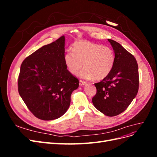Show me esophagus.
Masks as SVG:
<instances>
[{"mask_svg": "<svg viewBox=\"0 0 157 157\" xmlns=\"http://www.w3.org/2000/svg\"><path fill=\"white\" fill-rule=\"evenodd\" d=\"M86 84V82L85 81H83V80H80V81H79L80 86H84V85H85Z\"/></svg>", "mask_w": 157, "mask_h": 157, "instance_id": "esophagus-1", "label": "esophagus"}]
</instances>
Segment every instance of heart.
I'll return each mask as SVG.
<instances>
[{"instance_id": "heart-1", "label": "heart", "mask_w": 157, "mask_h": 157, "mask_svg": "<svg viewBox=\"0 0 157 157\" xmlns=\"http://www.w3.org/2000/svg\"><path fill=\"white\" fill-rule=\"evenodd\" d=\"M73 52L64 56V63L71 73L76 75L83 66L79 75L83 78L99 80L110 74L115 63V54L110 47L87 40L75 42Z\"/></svg>"}]
</instances>
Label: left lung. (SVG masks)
Instances as JSON below:
<instances>
[{
  "instance_id": "8db88e82",
  "label": "left lung",
  "mask_w": 157,
  "mask_h": 157,
  "mask_svg": "<svg viewBox=\"0 0 157 157\" xmlns=\"http://www.w3.org/2000/svg\"><path fill=\"white\" fill-rule=\"evenodd\" d=\"M115 53L111 72L101 82L95 83L96 94L92 98L94 107L108 117L124 111L138 92V65L134 56L117 42L108 39Z\"/></svg>"
}]
</instances>
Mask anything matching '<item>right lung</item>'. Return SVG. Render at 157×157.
Here are the masks:
<instances>
[{
    "label": "right lung",
    "instance_id": "right-lung-1",
    "mask_svg": "<svg viewBox=\"0 0 157 157\" xmlns=\"http://www.w3.org/2000/svg\"><path fill=\"white\" fill-rule=\"evenodd\" d=\"M65 36L43 46L26 58L18 77V92L36 118L57 119L66 113L71 95L79 86L78 80L64 63Z\"/></svg>",
    "mask_w": 157,
    "mask_h": 157
}]
</instances>
